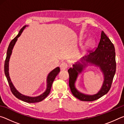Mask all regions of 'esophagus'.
<instances>
[{
    "label": "esophagus",
    "instance_id": "esophagus-1",
    "mask_svg": "<svg viewBox=\"0 0 124 124\" xmlns=\"http://www.w3.org/2000/svg\"><path fill=\"white\" fill-rule=\"evenodd\" d=\"M68 64L66 62H62L61 64H60V69L61 70H66L67 69V68H68Z\"/></svg>",
    "mask_w": 124,
    "mask_h": 124
}]
</instances>
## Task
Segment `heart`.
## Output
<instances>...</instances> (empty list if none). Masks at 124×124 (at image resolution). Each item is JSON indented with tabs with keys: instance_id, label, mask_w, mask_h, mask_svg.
<instances>
[{
	"instance_id": "obj_1",
	"label": "heart",
	"mask_w": 124,
	"mask_h": 124,
	"mask_svg": "<svg viewBox=\"0 0 124 124\" xmlns=\"http://www.w3.org/2000/svg\"><path fill=\"white\" fill-rule=\"evenodd\" d=\"M90 44H92V41H90Z\"/></svg>"
}]
</instances>
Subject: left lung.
I'll return each instance as SVG.
<instances>
[{
	"instance_id": "obj_1",
	"label": "left lung",
	"mask_w": 124,
	"mask_h": 124,
	"mask_svg": "<svg viewBox=\"0 0 124 124\" xmlns=\"http://www.w3.org/2000/svg\"><path fill=\"white\" fill-rule=\"evenodd\" d=\"M84 60L100 67L104 74L103 84L100 91L94 95H86L79 92L75 87V82L79 73L83 70V66L80 64L73 65V68L68 70L70 75L69 85L73 96L82 101H93L102 97L109 91L116 71L115 48L113 44L102 31L101 38L97 47L94 51H91Z\"/></svg>"
}]
</instances>
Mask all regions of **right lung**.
I'll use <instances>...</instances> for the list:
<instances>
[{
	"mask_svg": "<svg viewBox=\"0 0 124 124\" xmlns=\"http://www.w3.org/2000/svg\"><path fill=\"white\" fill-rule=\"evenodd\" d=\"M26 26H24L21 29L19 33H18V35L14 39H12L10 42V44L8 47V49L7 50V57L5 61V63H4V72H5V76L7 77V79L8 80V83H9V86L11 90V91L13 95L15 96L16 98H18V99L23 101L26 102L27 103H37L39 102H40L43 100H44L45 98L47 97L48 95L50 93V92L51 91V86L53 83L54 79H55L56 77L57 76V75L58 74V73L60 72V69L59 67H57L55 69H54V70H52L51 72H50L49 75H48L47 78V88L46 91L44 92L43 94H41V95L37 97H28V96H24L22 95L21 93H20V92H18L17 91L16 89L14 86L13 84L11 82V80H10L9 74V62L10 60V56H11L12 53V50L13 49L15 44L17 40V38L19 37L21 34L22 32L23 31L25 27Z\"/></svg>",
	"mask_w": 124,
	"mask_h": 124,
	"instance_id": "obj_1",
	"label": "right lung"
}]
</instances>
